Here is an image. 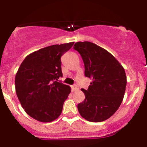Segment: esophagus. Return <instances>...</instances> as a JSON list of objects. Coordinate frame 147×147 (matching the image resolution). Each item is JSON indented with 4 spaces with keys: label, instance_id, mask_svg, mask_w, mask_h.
I'll use <instances>...</instances> for the list:
<instances>
[{
    "label": "esophagus",
    "instance_id": "obj_1",
    "mask_svg": "<svg viewBox=\"0 0 147 147\" xmlns=\"http://www.w3.org/2000/svg\"><path fill=\"white\" fill-rule=\"evenodd\" d=\"M71 88H72V92H75V91L79 90V87L77 86V85H75H75L71 86Z\"/></svg>",
    "mask_w": 147,
    "mask_h": 147
}]
</instances>
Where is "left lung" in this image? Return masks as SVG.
<instances>
[{"instance_id":"obj_1","label":"left lung","mask_w":147,"mask_h":147,"mask_svg":"<svg viewBox=\"0 0 147 147\" xmlns=\"http://www.w3.org/2000/svg\"><path fill=\"white\" fill-rule=\"evenodd\" d=\"M73 48L82 56L85 76L92 80L87 90L82 89L85 99L77 106L79 113L89 122L106 120L122 104L127 82L125 70L110 52L95 43L79 41Z\"/></svg>"}]
</instances>
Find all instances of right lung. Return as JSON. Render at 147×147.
I'll use <instances>...</instances> for the list:
<instances>
[{"mask_svg": "<svg viewBox=\"0 0 147 147\" xmlns=\"http://www.w3.org/2000/svg\"><path fill=\"white\" fill-rule=\"evenodd\" d=\"M74 42L53 45L28 55L15 77L16 92L22 107L30 117L41 122L59 117L71 88L59 82L63 76L61 57Z\"/></svg>", "mask_w": 147, "mask_h": 147, "instance_id": "right-lung-1", "label": "right lung"}]
</instances>
